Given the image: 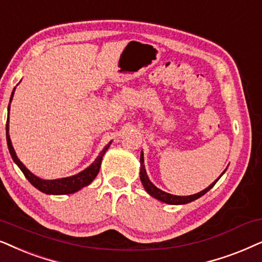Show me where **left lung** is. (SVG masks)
I'll return each mask as SVG.
<instances>
[{
    "label": "left lung",
    "instance_id": "left-lung-1",
    "mask_svg": "<svg viewBox=\"0 0 262 262\" xmlns=\"http://www.w3.org/2000/svg\"><path fill=\"white\" fill-rule=\"evenodd\" d=\"M140 163H141V169H140V180L142 184H144V188L146 189V191L151 195V196L158 199V200L163 201V202H166V204H170V205H182V204H188V202H191L194 200H196L200 196H202L204 194H206L208 190L211 189L212 187L214 186L215 183H217V181H214L213 183L211 184V186H208L206 189H204L200 193L198 194H194V195H189V196H177V195H172V194H169V193H165V191L160 190L159 188H157L155 184H153L151 181H149L147 173H146V170H145V165H144V153L141 152L140 155ZM224 173V172H223ZM222 173V175H223ZM221 175V176H222ZM219 176V177H221Z\"/></svg>",
    "mask_w": 262,
    "mask_h": 262
}]
</instances>
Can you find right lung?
Instances as JSON below:
<instances>
[{"instance_id": "right-lung-1", "label": "right lung", "mask_w": 262, "mask_h": 262, "mask_svg": "<svg viewBox=\"0 0 262 262\" xmlns=\"http://www.w3.org/2000/svg\"><path fill=\"white\" fill-rule=\"evenodd\" d=\"M14 91H15V89L13 90L12 96H10V102H12ZM8 111H9V107H8ZM8 118H9V115H8ZM8 118H7V125H6V137H7V144H8L10 156H12L14 162L17 164V166L20 167V170L24 172V175H25L26 179L29 180V182L32 184V186L36 187L37 189H39L40 191H43V193H45V194H55V195L72 194V193H75V191H78L79 189H81V188H83V187L89 186V184L92 182L93 180H95V177L98 175L103 156L105 155L107 148L110 147L111 141L105 146V147H104L103 151L100 152V155L97 157V159L92 163V165H90L87 169L83 170V171L79 172L78 175L66 177V179H58V180H41V179H39V177L34 176L32 172H30L29 170L25 167V165H24V164L20 162L19 159H17L15 151H14V148L12 146V141H10L9 134H8V129H9Z\"/></svg>"}]
</instances>
